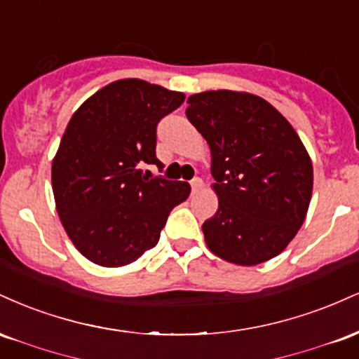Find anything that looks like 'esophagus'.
Wrapping results in <instances>:
<instances>
[{
	"mask_svg": "<svg viewBox=\"0 0 359 359\" xmlns=\"http://www.w3.org/2000/svg\"><path fill=\"white\" fill-rule=\"evenodd\" d=\"M191 187H192L194 192L199 191V189L203 187V179H199V177H194V179L191 180Z\"/></svg>",
	"mask_w": 359,
	"mask_h": 359,
	"instance_id": "obj_1",
	"label": "esophagus"
}]
</instances>
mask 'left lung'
Listing matches in <instances>:
<instances>
[{"instance_id": "1", "label": "left lung", "mask_w": 359, "mask_h": 359, "mask_svg": "<svg viewBox=\"0 0 359 359\" xmlns=\"http://www.w3.org/2000/svg\"><path fill=\"white\" fill-rule=\"evenodd\" d=\"M185 114L212 155L219 208L203 224L209 250L245 266L277 257L312 196V162L299 135L270 102L246 93L194 94Z\"/></svg>"}]
</instances>
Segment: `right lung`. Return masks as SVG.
<instances>
[{"label":"right lung","mask_w":359,"mask_h":359,"mask_svg":"<svg viewBox=\"0 0 359 359\" xmlns=\"http://www.w3.org/2000/svg\"><path fill=\"white\" fill-rule=\"evenodd\" d=\"M182 93L140 79L97 90L74 113L52 163L57 212L74 246L101 266H123L151 250L168 214L191 192L179 180L148 177L156 126Z\"/></svg>","instance_id":"1"}]
</instances>
